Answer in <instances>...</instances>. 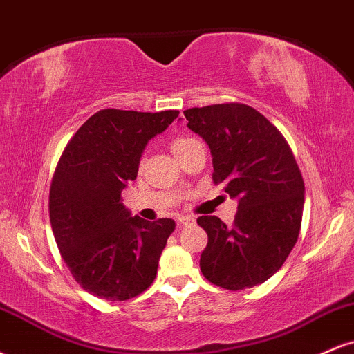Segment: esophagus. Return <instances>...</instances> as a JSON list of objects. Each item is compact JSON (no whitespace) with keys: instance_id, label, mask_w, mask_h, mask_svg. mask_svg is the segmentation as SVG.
Returning <instances> with one entry per match:
<instances>
[{"instance_id":"obj_1","label":"esophagus","mask_w":354,"mask_h":354,"mask_svg":"<svg viewBox=\"0 0 354 354\" xmlns=\"http://www.w3.org/2000/svg\"><path fill=\"white\" fill-rule=\"evenodd\" d=\"M193 223H194L193 216H180V218H178V226H188V225H193Z\"/></svg>"}]
</instances>
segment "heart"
I'll list each match as a JSON object with an SVG mask.
<instances>
[{
    "label": "heart",
    "mask_w": 354,
    "mask_h": 354,
    "mask_svg": "<svg viewBox=\"0 0 354 354\" xmlns=\"http://www.w3.org/2000/svg\"><path fill=\"white\" fill-rule=\"evenodd\" d=\"M196 140H193V138H188V136H178L174 138L171 141V145H169V148H171V151L176 154V156H180V154L185 151L188 146H191L194 143Z\"/></svg>",
    "instance_id": "b5f03b06"
}]
</instances>
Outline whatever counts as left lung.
Segmentation results:
<instances>
[{
  "label": "left lung",
  "mask_w": 354,
  "mask_h": 354,
  "mask_svg": "<svg viewBox=\"0 0 354 354\" xmlns=\"http://www.w3.org/2000/svg\"><path fill=\"white\" fill-rule=\"evenodd\" d=\"M188 128L213 154V181L238 198L231 226L200 216L208 234L201 273L230 291L270 279L290 256L301 230L304 183L290 145L265 116L243 103L189 108Z\"/></svg>",
  "instance_id": "left-lung-1"
}]
</instances>
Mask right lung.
<instances>
[{
	"label": "right lung",
	"mask_w": 354,
	"mask_h": 354,
	"mask_svg": "<svg viewBox=\"0 0 354 354\" xmlns=\"http://www.w3.org/2000/svg\"><path fill=\"white\" fill-rule=\"evenodd\" d=\"M180 111L101 109L64 146L50 186V221L75 281L108 301H126L151 286L176 225L129 216L121 191L136 180L146 143Z\"/></svg>",
	"instance_id": "1"
}]
</instances>
